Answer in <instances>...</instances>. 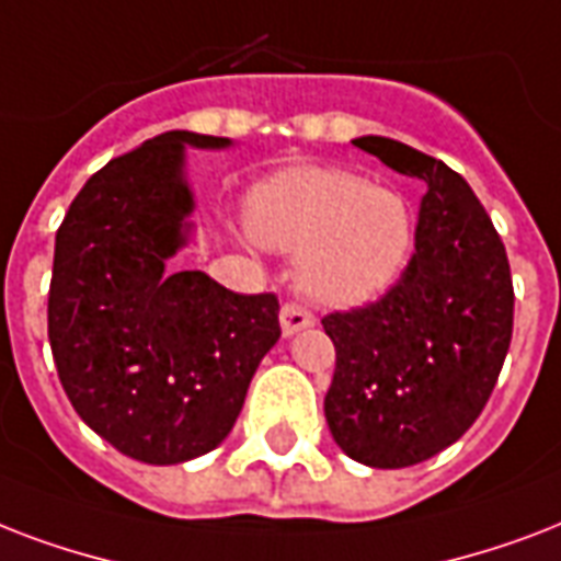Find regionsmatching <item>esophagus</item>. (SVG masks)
Instances as JSON below:
<instances>
[{
    "instance_id": "1",
    "label": "esophagus",
    "mask_w": 561,
    "mask_h": 561,
    "mask_svg": "<svg viewBox=\"0 0 561 561\" xmlns=\"http://www.w3.org/2000/svg\"><path fill=\"white\" fill-rule=\"evenodd\" d=\"M312 324H316V316L307 307H301V304H284L280 307V330H284V336H295L298 330H307Z\"/></svg>"
}]
</instances>
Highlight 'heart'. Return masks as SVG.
Masks as SVG:
<instances>
[{"mask_svg":"<svg viewBox=\"0 0 561 561\" xmlns=\"http://www.w3.org/2000/svg\"><path fill=\"white\" fill-rule=\"evenodd\" d=\"M245 225L263 249L298 254L295 280L324 307L386 293L415 233L401 193L333 167H289L260 181L245 198Z\"/></svg>","mask_w":561,"mask_h":561,"instance_id":"1","label":"heart"}]
</instances>
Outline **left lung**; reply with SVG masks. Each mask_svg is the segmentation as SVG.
<instances>
[{
  "label": "left lung",
  "mask_w": 561,
  "mask_h": 561,
  "mask_svg": "<svg viewBox=\"0 0 561 561\" xmlns=\"http://www.w3.org/2000/svg\"><path fill=\"white\" fill-rule=\"evenodd\" d=\"M354 146L427 193L401 280L380 301L321 319L336 348L324 419L363 466H419L474 424L497 383L512 342L510 260L474 190L447 163L375 134Z\"/></svg>",
  "instance_id": "obj_1"
}]
</instances>
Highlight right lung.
<instances>
[{
  "label": "right lung",
  "instance_id": "obj_1",
  "mask_svg": "<svg viewBox=\"0 0 561 561\" xmlns=\"http://www.w3.org/2000/svg\"><path fill=\"white\" fill-rule=\"evenodd\" d=\"M231 146L193 131L146 140L81 186L55 237L49 342L64 392L87 427L149 466L221 445L280 340L272 293L169 268L193 233L186 149Z\"/></svg>",
  "mask_w": 561,
  "mask_h": 561
}]
</instances>
